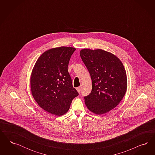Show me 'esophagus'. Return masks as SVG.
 Masks as SVG:
<instances>
[{"label":"esophagus","mask_w":155,"mask_h":155,"mask_svg":"<svg viewBox=\"0 0 155 155\" xmlns=\"http://www.w3.org/2000/svg\"><path fill=\"white\" fill-rule=\"evenodd\" d=\"M77 91H78V93H81V87H77Z\"/></svg>","instance_id":"34e87169"}]
</instances>
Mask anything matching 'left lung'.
I'll return each instance as SVG.
<instances>
[{"mask_svg": "<svg viewBox=\"0 0 155 155\" xmlns=\"http://www.w3.org/2000/svg\"><path fill=\"white\" fill-rule=\"evenodd\" d=\"M80 56L92 80V90L84 98L85 104L97 115L108 113L120 103L127 91L123 63L113 53L101 49H83Z\"/></svg>", "mask_w": 155, "mask_h": 155, "instance_id": "1", "label": "left lung"}]
</instances>
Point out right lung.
I'll list each match as a JSON object with an SVG mask.
<instances>
[{
    "instance_id": "add662e5",
    "label": "right lung",
    "mask_w": 155,
    "mask_h": 155,
    "mask_svg": "<svg viewBox=\"0 0 155 155\" xmlns=\"http://www.w3.org/2000/svg\"><path fill=\"white\" fill-rule=\"evenodd\" d=\"M75 51L74 48L67 47L48 50L39 57L31 73L33 98L43 110L57 116L67 113L72 100L78 95L68 71Z\"/></svg>"
}]
</instances>
